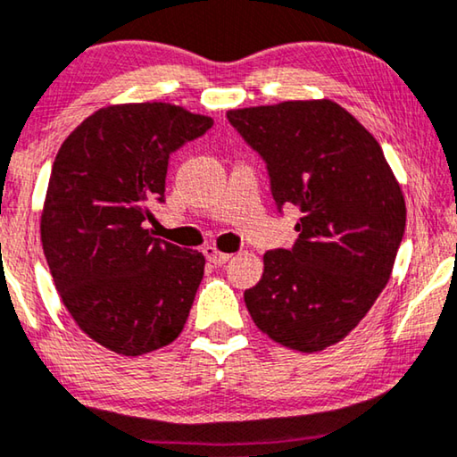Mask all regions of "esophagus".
Instances as JSON below:
<instances>
[{
  "label": "esophagus",
  "mask_w": 457,
  "mask_h": 457,
  "mask_svg": "<svg viewBox=\"0 0 457 457\" xmlns=\"http://www.w3.org/2000/svg\"><path fill=\"white\" fill-rule=\"evenodd\" d=\"M205 256H207V261L209 262H213V264H217V267H221V264H226V262H229L231 261V254H228V252H221V250H217L215 246H207L205 250Z\"/></svg>",
  "instance_id": "obj_1"
}]
</instances>
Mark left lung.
I'll return each mask as SVG.
<instances>
[{
    "mask_svg": "<svg viewBox=\"0 0 457 457\" xmlns=\"http://www.w3.org/2000/svg\"><path fill=\"white\" fill-rule=\"evenodd\" d=\"M228 119L267 162L278 209L302 211L294 248L264 254L244 302L275 343L324 351L390 281L406 228L403 187L376 137L335 100L234 108Z\"/></svg>",
    "mask_w": 457,
    "mask_h": 457,
    "instance_id": "8db88e82",
    "label": "left lung"
}]
</instances>
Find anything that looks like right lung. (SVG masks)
<instances>
[{
  "mask_svg": "<svg viewBox=\"0 0 457 457\" xmlns=\"http://www.w3.org/2000/svg\"><path fill=\"white\" fill-rule=\"evenodd\" d=\"M211 127L168 102H129L98 108L59 147L40 240L61 302L108 351L145 355L185 328L205 256L143 221L163 201L170 154Z\"/></svg>",
  "mask_w": 457,
  "mask_h": 457,
  "instance_id": "obj_1",
  "label": "right lung"
}]
</instances>
